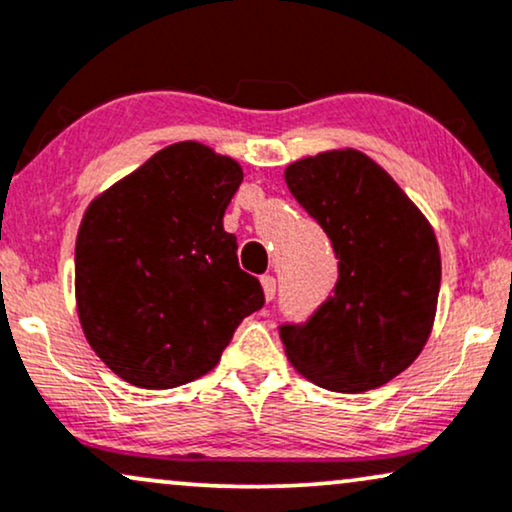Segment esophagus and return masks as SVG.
Listing matches in <instances>:
<instances>
[{
  "label": "esophagus",
  "instance_id": "obj_1",
  "mask_svg": "<svg viewBox=\"0 0 512 512\" xmlns=\"http://www.w3.org/2000/svg\"><path fill=\"white\" fill-rule=\"evenodd\" d=\"M260 283H262L264 298H267V300H274V295H276V279H274V276L264 274L262 279H260Z\"/></svg>",
  "mask_w": 512,
  "mask_h": 512
}]
</instances>
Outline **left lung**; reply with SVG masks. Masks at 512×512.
<instances>
[{"label": "left lung", "instance_id": "1", "mask_svg": "<svg viewBox=\"0 0 512 512\" xmlns=\"http://www.w3.org/2000/svg\"><path fill=\"white\" fill-rule=\"evenodd\" d=\"M300 207L338 257L334 295L303 324H281L291 365L317 386L360 393L408 369L432 334L441 288L434 229L381 166L331 150L286 166Z\"/></svg>", "mask_w": 512, "mask_h": 512}]
</instances>
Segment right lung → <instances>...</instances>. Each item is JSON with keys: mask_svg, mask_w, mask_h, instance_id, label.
<instances>
[{"mask_svg": "<svg viewBox=\"0 0 512 512\" xmlns=\"http://www.w3.org/2000/svg\"><path fill=\"white\" fill-rule=\"evenodd\" d=\"M236 159L176 143L90 202L76 238V305L97 357L140 389H174L217 367L264 305L238 267L224 212Z\"/></svg>", "mask_w": 512, "mask_h": 512, "instance_id": "right-lung-1", "label": "right lung"}]
</instances>
